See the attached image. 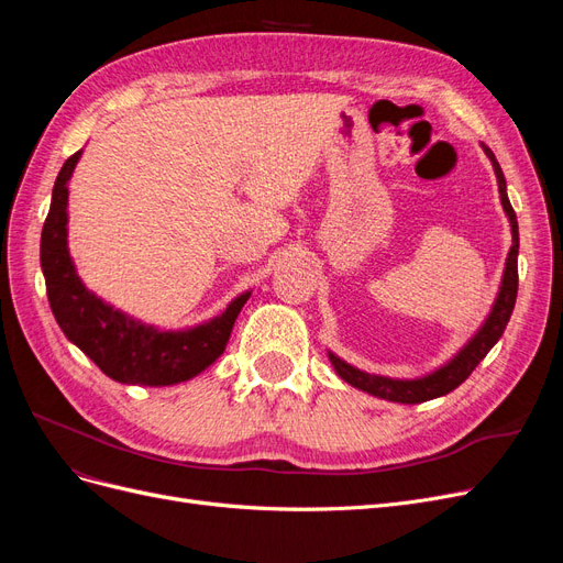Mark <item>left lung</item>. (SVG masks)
Instances as JSON below:
<instances>
[{"label":"left lung","mask_w":563,"mask_h":563,"mask_svg":"<svg viewBox=\"0 0 563 563\" xmlns=\"http://www.w3.org/2000/svg\"><path fill=\"white\" fill-rule=\"evenodd\" d=\"M484 152L488 155L493 168H496L498 176V190H500V201L503 209L509 218V225H512V249L507 253V265H505V275H503V286L496 305L486 319L484 327L479 329L470 343L460 350V354L455 360H451L446 366H441L439 371L430 373V376L418 378V380H391V378H383V376H371V373H364L360 368H354L350 364H345L343 360H338L335 354H329V360L335 368V373L345 383L360 387L373 397H380L387 401H399V404H420L428 399H437L444 397L449 391H453L457 385H463L470 373L479 366V362L490 352V347L498 343L500 335L505 333V327L509 317H512L515 302H517V288H519V267H517V258H519V225H517V213L512 209V203L507 199V183L503 176V168L493 155L490 147L484 145Z\"/></svg>","instance_id":"8db88e82"}]
</instances>
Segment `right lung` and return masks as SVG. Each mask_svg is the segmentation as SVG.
<instances>
[{"label": "right lung", "mask_w": 563, "mask_h": 563, "mask_svg": "<svg viewBox=\"0 0 563 563\" xmlns=\"http://www.w3.org/2000/svg\"><path fill=\"white\" fill-rule=\"evenodd\" d=\"M79 155L81 150L63 164L42 228L40 261L51 312L67 340H73L117 383L174 385L190 380L225 352L234 319L251 294L232 300L228 310L213 321L178 333L155 331L89 294L67 253V180L75 172Z\"/></svg>", "instance_id": "add662e5"}]
</instances>
